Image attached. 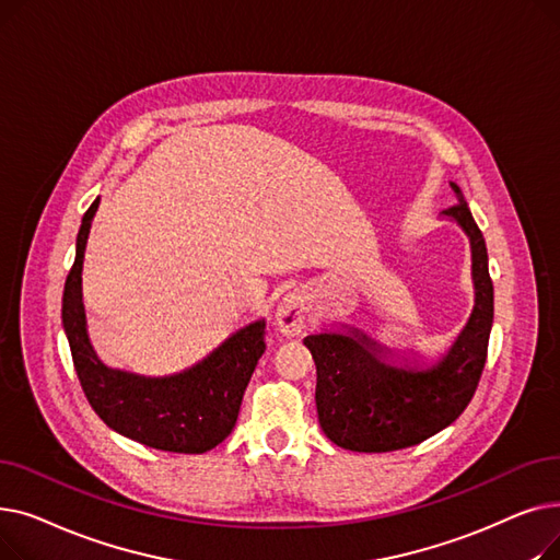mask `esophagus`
Masks as SVG:
<instances>
[{
  "label": "esophagus",
  "mask_w": 560,
  "mask_h": 560,
  "mask_svg": "<svg viewBox=\"0 0 560 560\" xmlns=\"http://www.w3.org/2000/svg\"><path fill=\"white\" fill-rule=\"evenodd\" d=\"M277 329L285 338H295L306 329L308 302L302 292H288L277 306Z\"/></svg>",
  "instance_id": "1"
}]
</instances>
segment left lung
Instances as JSON below:
<instances>
[{"label": "left lung", "mask_w": 560, "mask_h": 560, "mask_svg": "<svg viewBox=\"0 0 560 560\" xmlns=\"http://www.w3.org/2000/svg\"><path fill=\"white\" fill-rule=\"evenodd\" d=\"M456 222L472 252L475 306L452 342L429 357L388 347L354 325H331L304 338L317 370L315 404L322 431L342 450L381 454L420 445L447 429L481 378L494 315L488 249L463 190L450 182Z\"/></svg>", "instance_id": "left-lung-1"}]
</instances>
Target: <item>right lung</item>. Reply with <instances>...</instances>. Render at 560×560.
Masks as SVG:
<instances>
[{
	"instance_id": "obj_1",
	"label": "right lung",
	"mask_w": 560,
	"mask_h": 560,
	"mask_svg": "<svg viewBox=\"0 0 560 560\" xmlns=\"http://www.w3.org/2000/svg\"><path fill=\"white\" fill-rule=\"evenodd\" d=\"M97 209L100 197L81 220L61 311L81 388L95 413L115 433L163 452H211L238 420L245 388L265 351V317L235 329L201 361L179 372L147 376L106 365L88 334L81 292L83 256Z\"/></svg>"
}]
</instances>
